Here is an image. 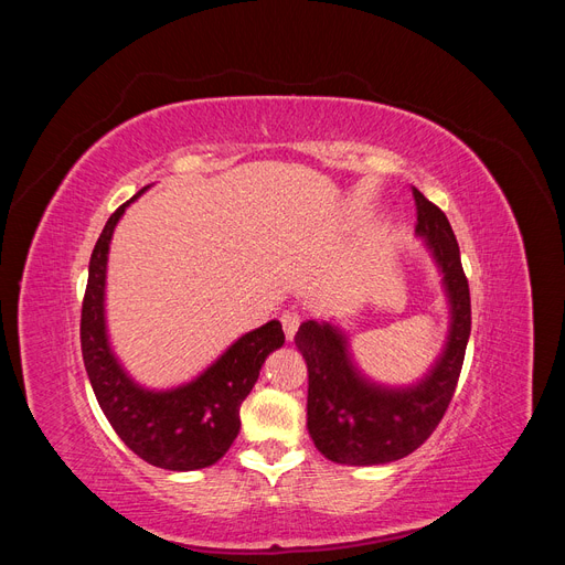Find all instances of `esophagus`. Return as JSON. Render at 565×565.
I'll use <instances>...</instances> for the list:
<instances>
[{"instance_id": "1", "label": "esophagus", "mask_w": 565, "mask_h": 565, "mask_svg": "<svg viewBox=\"0 0 565 565\" xmlns=\"http://www.w3.org/2000/svg\"><path fill=\"white\" fill-rule=\"evenodd\" d=\"M280 320H282L285 337H287L289 341H292L295 334H297V330H299V324H301V316L295 313V311H285V313L280 316Z\"/></svg>"}]
</instances>
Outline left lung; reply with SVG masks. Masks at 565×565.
<instances>
[{"mask_svg": "<svg viewBox=\"0 0 565 565\" xmlns=\"http://www.w3.org/2000/svg\"><path fill=\"white\" fill-rule=\"evenodd\" d=\"M417 228L443 276L448 303V341L431 370L413 386L370 382L351 361L347 334L332 322L306 320L295 344L309 367L306 419L316 448L337 465L372 467L415 452L429 438L455 396L471 334L469 282L448 216L413 188Z\"/></svg>", "mask_w": 565, "mask_h": 565, "instance_id": "left-lung-1", "label": "left lung"}]
</instances>
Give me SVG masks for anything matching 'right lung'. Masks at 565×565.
I'll use <instances>...</instances> for the list:
<instances>
[{
    "label": "right lung",
    "mask_w": 565,
    "mask_h": 565,
    "mask_svg": "<svg viewBox=\"0 0 565 565\" xmlns=\"http://www.w3.org/2000/svg\"><path fill=\"white\" fill-rule=\"evenodd\" d=\"M148 188V185H146ZM141 188L117 207L98 235L82 301V358L96 401L125 446L152 467L195 471L228 452L241 431V405L259 380L268 353L285 344L278 320L243 334L193 382L167 391L136 384L115 358L106 330V270L117 221Z\"/></svg>",
    "instance_id": "add662e5"
}]
</instances>
